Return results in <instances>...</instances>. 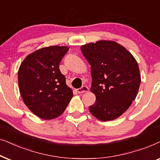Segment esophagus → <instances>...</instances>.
Instances as JSON below:
<instances>
[{"instance_id":"1","label":"esophagus","mask_w":160,"mask_h":160,"mask_svg":"<svg viewBox=\"0 0 160 160\" xmlns=\"http://www.w3.org/2000/svg\"><path fill=\"white\" fill-rule=\"evenodd\" d=\"M88 90L89 89L87 86H82L81 88L77 89V91H78V93H82L85 92H88Z\"/></svg>"}]
</instances>
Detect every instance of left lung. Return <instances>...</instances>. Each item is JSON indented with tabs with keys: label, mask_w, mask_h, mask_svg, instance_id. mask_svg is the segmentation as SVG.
Wrapping results in <instances>:
<instances>
[{
	"label": "left lung",
	"mask_w": 160,
	"mask_h": 160,
	"mask_svg": "<svg viewBox=\"0 0 160 160\" xmlns=\"http://www.w3.org/2000/svg\"><path fill=\"white\" fill-rule=\"evenodd\" d=\"M91 65V91L96 102L91 113L102 121L118 118L135 99L140 85V69L134 56L114 41L100 40L80 47Z\"/></svg>",
	"instance_id": "8db88e82"
}]
</instances>
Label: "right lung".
I'll return each mask as SVG.
<instances>
[{
	"instance_id": "1",
	"label": "right lung",
	"mask_w": 160,
	"mask_h": 160,
	"mask_svg": "<svg viewBox=\"0 0 160 160\" xmlns=\"http://www.w3.org/2000/svg\"><path fill=\"white\" fill-rule=\"evenodd\" d=\"M68 50L67 46L39 49L27 55L19 68L21 97L28 109L40 118L51 120L60 116L73 97L59 69Z\"/></svg>"
}]
</instances>
